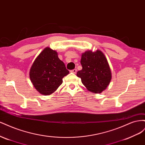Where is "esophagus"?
<instances>
[{
    "instance_id": "34e87169",
    "label": "esophagus",
    "mask_w": 145,
    "mask_h": 145,
    "mask_svg": "<svg viewBox=\"0 0 145 145\" xmlns=\"http://www.w3.org/2000/svg\"><path fill=\"white\" fill-rule=\"evenodd\" d=\"M71 72L74 73V74H76V73L77 72V69H74L71 70Z\"/></svg>"
}]
</instances>
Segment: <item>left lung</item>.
<instances>
[{
	"instance_id": "1",
	"label": "left lung",
	"mask_w": 145,
	"mask_h": 145,
	"mask_svg": "<svg viewBox=\"0 0 145 145\" xmlns=\"http://www.w3.org/2000/svg\"><path fill=\"white\" fill-rule=\"evenodd\" d=\"M80 63L82 69L77 76L81 78L86 88L95 94L101 93L110 83L112 74L106 57L100 50H91L82 53Z\"/></svg>"
}]
</instances>
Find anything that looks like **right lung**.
<instances>
[{"label":"right lung","mask_w":145,"mask_h":145,"mask_svg":"<svg viewBox=\"0 0 145 145\" xmlns=\"http://www.w3.org/2000/svg\"><path fill=\"white\" fill-rule=\"evenodd\" d=\"M69 73L57 52L45 48L35 59L29 70V78L39 93L49 95L62 85V78Z\"/></svg>","instance_id":"obj_1"}]
</instances>
